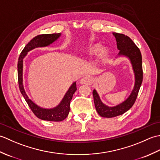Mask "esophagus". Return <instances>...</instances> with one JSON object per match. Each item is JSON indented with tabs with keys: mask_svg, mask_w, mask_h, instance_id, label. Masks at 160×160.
<instances>
[{
	"mask_svg": "<svg viewBox=\"0 0 160 160\" xmlns=\"http://www.w3.org/2000/svg\"><path fill=\"white\" fill-rule=\"evenodd\" d=\"M93 80L92 78L89 76H84L82 78H81L80 80V83L82 84H88V85H90L93 83Z\"/></svg>",
	"mask_w": 160,
	"mask_h": 160,
	"instance_id": "34e87169",
	"label": "esophagus"
}]
</instances>
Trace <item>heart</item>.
<instances>
[{
    "label": "heart",
    "instance_id": "heart-1",
    "mask_svg": "<svg viewBox=\"0 0 160 160\" xmlns=\"http://www.w3.org/2000/svg\"><path fill=\"white\" fill-rule=\"evenodd\" d=\"M100 46L99 45H96V46H93V47H91V48L89 49V53H96L98 51L100 50ZM107 53V50L106 49H103L102 50L101 52V56H104L106 55Z\"/></svg>",
    "mask_w": 160,
    "mask_h": 160
}]
</instances>
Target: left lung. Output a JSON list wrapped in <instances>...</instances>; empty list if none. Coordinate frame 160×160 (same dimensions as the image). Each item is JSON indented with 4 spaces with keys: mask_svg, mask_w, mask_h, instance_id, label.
I'll return each mask as SVG.
<instances>
[{
    "mask_svg": "<svg viewBox=\"0 0 160 160\" xmlns=\"http://www.w3.org/2000/svg\"><path fill=\"white\" fill-rule=\"evenodd\" d=\"M117 42L118 49L120 51L116 58L126 57L129 60L134 73L135 83L131 94L122 103L113 107L107 106L101 100L96 89L93 91L95 107L101 117L113 118L122 115L128 111L134 104L141 87L143 78L142 55L140 49L128 36L122 33H113Z\"/></svg>",
    "mask_w": 160,
    "mask_h": 160,
    "instance_id": "obj_1",
    "label": "left lung"
}]
</instances>
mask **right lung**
I'll use <instances>...</instances> for the list:
<instances>
[{
    "label": "right lung",
    "instance_id": "add662e5",
    "mask_svg": "<svg viewBox=\"0 0 160 160\" xmlns=\"http://www.w3.org/2000/svg\"><path fill=\"white\" fill-rule=\"evenodd\" d=\"M62 35V33H53V34H42L34 37L30 42L27 44L25 48L22 51L19 56L18 61V78L19 89L22 96L25 98L29 107L35 114L37 118L40 120L51 121V122H60L64 120L70 111V102L72 99L73 93L77 90L76 82H74L69 87L66 93L60 102L53 108H47L37 105L35 102L30 99L27 95L23 86V60L28 55L30 51L38 47H46L50 46L54 43Z\"/></svg>",
    "mask_w": 160,
    "mask_h": 160
}]
</instances>
